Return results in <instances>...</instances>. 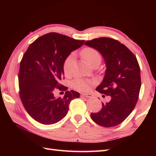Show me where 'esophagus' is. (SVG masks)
Returning <instances> with one entry per match:
<instances>
[{"label": "esophagus", "instance_id": "obj_1", "mask_svg": "<svg viewBox=\"0 0 156 156\" xmlns=\"http://www.w3.org/2000/svg\"><path fill=\"white\" fill-rule=\"evenodd\" d=\"M82 96H83V97H85L87 98H92V95L91 94H85V93H83L82 94Z\"/></svg>", "mask_w": 156, "mask_h": 156}]
</instances>
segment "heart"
Segmentation results:
<instances>
[{
    "label": "heart",
    "mask_w": 156,
    "mask_h": 156,
    "mask_svg": "<svg viewBox=\"0 0 156 156\" xmlns=\"http://www.w3.org/2000/svg\"><path fill=\"white\" fill-rule=\"evenodd\" d=\"M82 58L87 64L92 66L94 64H100L101 62V55L97 49L92 48H86L82 49L81 52ZM73 59V55H69L64 62L63 64V70L65 74H68L69 72V69L72 64ZM72 87L73 88L76 89L78 91H88L92 87V82L88 80H82V79H76L72 82Z\"/></svg>",
    "instance_id": "1"
}]
</instances>
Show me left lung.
<instances>
[{
  "label": "left lung",
  "mask_w": 156,
  "mask_h": 156,
  "mask_svg": "<svg viewBox=\"0 0 156 156\" xmlns=\"http://www.w3.org/2000/svg\"><path fill=\"white\" fill-rule=\"evenodd\" d=\"M103 56L107 66L105 78L97 90L111 100L102 102L98 112L90 114L96 123L104 127L117 126L133 111L141 88L140 68L135 55L116 39L99 37L85 42Z\"/></svg>",
  "instance_id": "1"
}]
</instances>
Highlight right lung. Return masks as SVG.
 Returning <instances> with one entry per match:
<instances>
[{"mask_svg":"<svg viewBox=\"0 0 156 156\" xmlns=\"http://www.w3.org/2000/svg\"><path fill=\"white\" fill-rule=\"evenodd\" d=\"M84 43L49 33L31 44L23 55L18 76L19 97L26 111L36 121L44 125L56 123L67 115L70 101L80 97L74 90H67L62 98L55 97L54 91L68 89L59 83L64 79V62Z\"/></svg>","mask_w":156,"mask_h":156,"instance_id":"right-lung-1","label":"right lung"}]
</instances>
